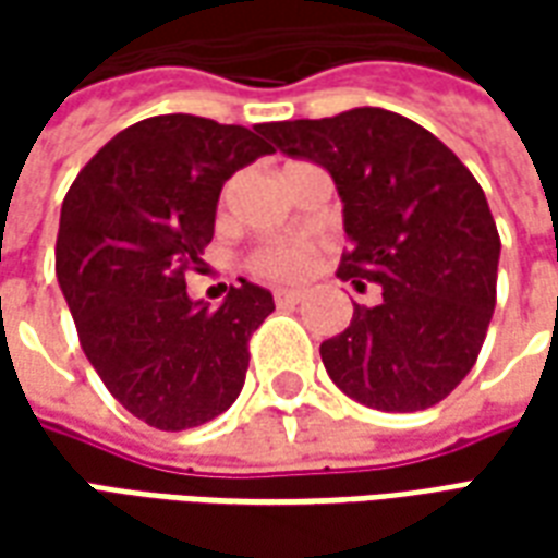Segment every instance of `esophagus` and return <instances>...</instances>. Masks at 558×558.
<instances>
[{"label":"esophagus","mask_w":558,"mask_h":558,"mask_svg":"<svg viewBox=\"0 0 558 558\" xmlns=\"http://www.w3.org/2000/svg\"><path fill=\"white\" fill-rule=\"evenodd\" d=\"M302 290H275V304L278 307H287V304H299L302 302Z\"/></svg>","instance_id":"obj_1"}]
</instances>
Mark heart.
Listing matches in <instances>:
<instances>
[{"mask_svg": "<svg viewBox=\"0 0 558 558\" xmlns=\"http://www.w3.org/2000/svg\"><path fill=\"white\" fill-rule=\"evenodd\" d=\"M316 259V247L304 239H268L256 244L254 251L244 259V268L259 280L283 283L295 280L311 271Z\"/></svg>", "mask_w": 558, "mask_h": 558, "instance_id": "heart-1", "label": "heart"}]
</instances>
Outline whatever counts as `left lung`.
I'll return each instance as SVG.
<instances>
[{
	"mask_svg": "<svg viewBox=\"0 0 558 558\" xmlns=\"http://www.w3.org/2000/svg\"><path fill=\"white\" fill-rule=\"evenodd\" d=\"M275 148L331 172L350 251L338 278L383 302L319 347L335 386L383 412L427 410L472 371L496 307L499 232L487 196L442 140L359 107L263 125Z\"/></svg>",
	"mask_w": 558,
	"mask_h": 558,
	"instance_id": "obj_1",
	"label": "left lung"
}]
</instances>
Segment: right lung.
I'll use <instances>...</instances> for the list:
<instances>
[{
	"mask_svg": "<svg viewBox=\"0 0 558 558\" xmlns=\"http://www.w3.org/2000/svg\"><path fill=\"white\" fill-rule=\"evenodd\" d=\"M275 148L263 125L151 116L116 134L68 187L56 278L80 347L122 407L158 430L218 418L239 398L251 335L275 302L242 280L220 307L191 302L223 182Z\"/></svg>",
	"mask_w": 558,
	"mask_h": 558,
	"instance_id": "add662e5",
	"label": "right lung"
}]
</instances>
